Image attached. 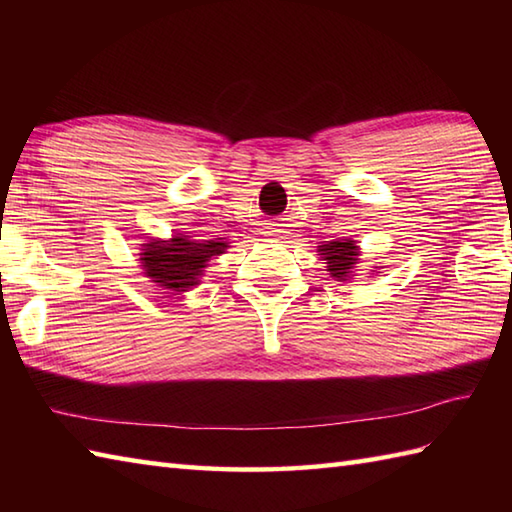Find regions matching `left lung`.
<instances>
[{"mask_svg":"<svg viewBox=\"0 0 512 512\" xmlns=\"http://www.w3.org/2000/svg\"><path fill=\"white\" fill-rule=\"evenodd\" d=\"M317 250L328 264V273L336 281H347L354 277V266L358 264V255H361L354 239H336V242L321 244Z\"/></svg>","mask_w":512,"mask_h":512,"instance_id":"1","label":"left lung"}]
</instances>
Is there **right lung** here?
<instances>
[{"label": "right lung", "mask_w": 512, "mask_h": 512, "mask_svg": "<svg viewBox=\"0 0 512 512\" xmlns=\"http://www.w3.org/2000/svg\"><path fill=\"white\" fill-rule=\"evenodd\" d=\"M228 248L220 239H191L189 235H173L171 239H149L143 244L140 264L154 284L184 292L200 284L202 270L213 257Z\"/></svg>", "instance_id": "1"}]
</instances>
